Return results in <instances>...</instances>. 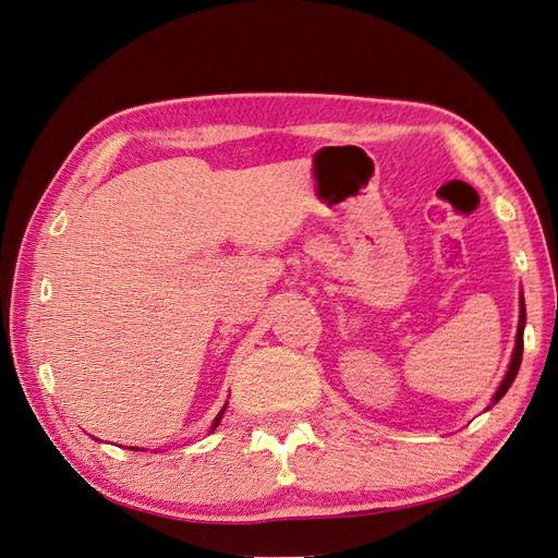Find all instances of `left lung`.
I'll return each instance as SVG.
<instances>
[{
	"label": "left lung",
	"instance_id": "left-lung-1",
	"mask_svg": "<svg viewBox=\"0 0 558 558\" xmlns=\"http://www.w3.org/2000/svg\"><path fill=\"white\" fill-rule=\"evenodd\" d=\"M524 326H526V311H524V296L520 294V324H518V336H514V349H512V356H510V365H508V373H506L504 381L499 384L497 393H494V398H492L487 409H492L494 404H497L508 393V388L512 386L514 377H518V373H520L522 352H524Z\"/></svg>",
	"mask_w": 558,
	"mask_h": 558
}]
</instances>
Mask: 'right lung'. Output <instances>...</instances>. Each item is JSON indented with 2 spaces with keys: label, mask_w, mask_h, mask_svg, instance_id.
Instances as JSON below:
<instances>
[{
  "label": "right lung",
  "mask_w": 558,
  "mask_h": 558,
  "mask_svg": "<svg viewBox=\"0 0 558 558\" xmlns=\"http://www.w3.org/2000/svg\"><path fill=\"white\" fill-rule=\"evenodd\" d=\"M225 409H227V402L222 404V409L218 411V416L214 418V423H211V427H209V435H211V432H214V429L220 425V421H222V414H225ZM96 441H98V439H96ZM131 450H140V448H131Z\"/></svg>",
  "instance_id": "right-lung-1"
}]
</instances>
